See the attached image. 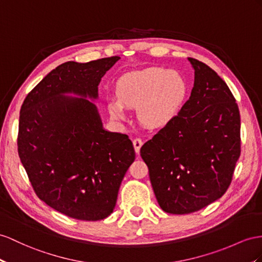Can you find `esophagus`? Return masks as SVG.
Here are the masks:
<instances>
[{"label": "esophagus", "instance_id": "34e87169", "mask_svg": "<svg viewBox=\"0 0 262 262\" xmlns=\"http://www.w3.org/2000/svg\"><path fill=\"white\" fill-rule=\"evenodd\" d=\"M133 145H134V148H135L136 154H139L140 151V147L143 146V140L140 138H135L133 140Z\"/></svg>", "mask_w": 262, "mask_h": 262}]
</instances>
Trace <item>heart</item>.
I'll use <instances>...</instances> for the list:
<instances>
[{
  "mask_svg": "<svg viewBox=\"0 0 262 262\" xmlns=\"http://www.w3.org/2000/svg\"><path fill=\"white\" fill-rule=\"evenodd\" d=\"M187 96V83L179 73L147 69L126 73L117 80L116 97L108 102L113 118L125 119V107L138 108V119L147 127H164L175 118Z\"/></svg>",
  "mask_w": 262,
  "mask_h": 262,
  "instance_id": "1",
  "label": "heart"
}]
</instances>
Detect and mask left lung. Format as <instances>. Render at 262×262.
<instances>
[{"label":"left lung","mask_w":262,"mask_h":262,"mask_svg":"<svg viewBox=\"0 0 262 262\" xmlns=\"http://www.w3.org/2000/svg\"><path fill=\"white\" fill-rule=\"evenodd\" d=\"M195 70L189 99L178 115L140 148L160 208L185 214L219 199L240 156V114L218 74L188 57Z\"/></svg>","instance_id":"obj_1"}]
</instances>
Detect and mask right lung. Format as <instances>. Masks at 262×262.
Listing matches in <instances>:
<instances>
[{
  "label": "right lung",
  "mask_w": 262,
  "mask_h": 262,
  "mask_svg": "<svg viewBox=\"0 0 262 262\" xmlns=\"http://www.w3.org/2000/svg\"><path fill=\"white\" fill-rule=\"evenodd\" d=\"M119 58L61 64L28 94L19 112L17 151L33 189L74 219L108 217L135 160L128 136L105 130L86 99L98 97L100 79Z\"/></svg>",
  "instance_id": "right-lung-1"
}]
</instances>
